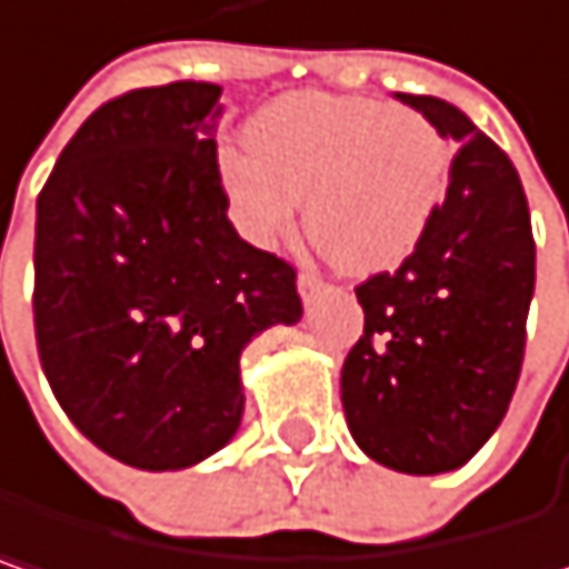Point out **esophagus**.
Here are the masks:
<instances>
[{"label": "esophagus", "instance_id": "obj_1", "mask_svg": "<svg viewBox=\"0 0 569 569\" xmlns=\"http://www.w3.org/2000/svg\"><path fill=\"white\" fill-rule=\"evenodd\" d=\"M296 286H299V296H302V302H306V306H309V302L326 289V283H322L319 277H312V273H299Z\"/></svg>", "mask_w": 569, "mask_h": 569}]
</instances>
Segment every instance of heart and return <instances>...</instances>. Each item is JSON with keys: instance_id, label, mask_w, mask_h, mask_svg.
Returning a JSON list of instances; mask_svg holds the SVG:
<instances>
[{"instance_id": "heart-1", "label": "heart", "mask_w": 569, "mask_h": 569, "mask_svg": "<svg viewBox=\"0 0 569 569\" xmlns=\"http://www.w3.org/2000/svg\"><path fill=\"white\" fill-rule=\"evenodd\" d=\"M243 142L247 152L218 159L237 231L273 247L306 198V231L355 277L420 247L452 176L449 142L423 113L365 97H283L247 123Z\"/></svg>"}]
</instances>
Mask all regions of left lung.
Masks as SVG:
<instances>
[{
  "label": "left lung",
  "mask_w": 569,
  "mask_h": 569,
  "mask_svg": "<svg viewBox=\"0 0 569 569\" xmlns=\"http://www.w3.org/2000/svg\"><path fill=\"white\" fill-rule=\"evenodd\" d=\"M459 152L420 247L355 289L365 336L341 407L365 456L407 476L466 466L498 430L525 358L535 237L511 159L459 107L393 93Z\"/></svg>",
  "instance_id": "obj_1"
}]
</instances>
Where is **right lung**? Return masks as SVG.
Segmentation results:
<instances>
[{"label":"right lung","instance_id":"1","mask_svg":"<svg viewBox=\"0 0 569 569\" xmlns=\"http://www.w3.org/2000/svg\"><path fill=\"white\" fill-rule=\"evenodd\" d=\"M221 87L179 80L103 103L38 194L34 338L83 437L142 472L224 449L243 348L296 326V270L228 221Z\"/></svg>","mask_w":569,"mask_h":569}]
</instances>
